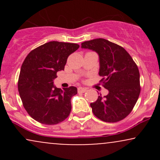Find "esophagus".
<instances>
[{
  "label": "esophagus",
  "mask_w": 160,
  "mask_h": 160,
  "mask_svg": "<svg viewBox=\"0 0 160 160\" xmlns=\"http://www.w3.org/2000/svg\"><path fill=\"white\" fill-rule=\"evenodd\" d=\"M87 91V89L84 87H79L78 88V92H86Z\"/></svg>",
  "instance_id": "obj_1"
}]
</instances>
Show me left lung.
Masks as SVG:
<instances>
[{
  "mask_svg": "<svg viewBox=\"0 0 160 160\" xmlns=\"http://www.w3.org/2000/svg\"><path fill=\"white\" fill-rule=\"evenodd\" d=\"M81 48L94 51L99 57L101 82L108 94L90 104L101 120L116 122L131 113L140 95V74L136 64L124 48L109 40L98 38L81 43Z\"/></svg>",
  "mask_w": 160,
  "mask_h": 160,
  "instance_id": "left-lung-1",
  "label": "left lung"
}]
</instances>
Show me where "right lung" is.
Masks as SVG:
<instances>
[{
	"mask_svg": "<svg viewBox=\"0 0 160 160\" xmlns=\"http://www.w3.org/2000/svg\"><path fill=\"white\" fill-rule=\"evenodd\" d=\"M79 47L77 43L50 41L33 49L24 60L18 82L20 98L28 113L40 123H59L71 113V99L78 89H58L53 80Z\"/></svg>",
	"mask_w": 160,
	"mask_h": 160,
	"instance_id": "obj_1",
	"label": "right lung"
}]
</instances>
